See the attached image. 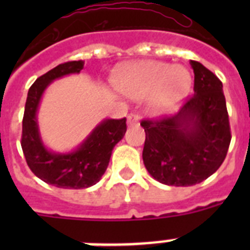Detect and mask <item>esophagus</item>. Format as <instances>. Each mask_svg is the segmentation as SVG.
I'll return each mask as SVG.
<instances>
[{"instance_id": "esophagus-1", "label": "esophagus", "mask_w": 250, "mask_h": 250, "mask_svg": "<svg viewBox=\"0 0 250 250\" xmlns=\"http://www.w3.org/2000/svg\"><path fill=\"white\" fill-rule=\"evenodd\" d=\"M139 122H140V115L139 114H131V115H128V118H127V125L131 127V125H139Z\"/></svg>"}]
</instances>
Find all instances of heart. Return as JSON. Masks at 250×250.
Masks as SVG:
<instances>
[{"mask_svg":"<svg viewBox=\"0 0 250 250\" xmlns=\"http://www.w3.org/2000/svg\"><path fill=\"white\" fill-rule=\"evenodd\" d=\"M114 85L132 100H143L152 94V107L166 113L188 96L192 76L184 66H171L156 60L137 61L127 64L114 76Z\"/></svg>","mask_w":250,"mask_h":250,"instance_id":"b5f03b06","label":"heart"}]
</instances>
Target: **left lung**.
<instances>
[{
  "instance_id": "8db88e82",
  "label": "left lung",
  "mask_w": 250,
  "mask_h": 250,
  "mask_svg": "<svg viewBox=\"0 0 250 250\" xmlns=\"http://www.w3.org/2000/svg\"><path fill=\"white\" fill-rule=\"evenodd\" d=\"M194 94L172 117L143 121V161L153 178L174 187L194 186L221 167L231 143L222 82L196 61Z\"/></svg>"
}]
</instances>
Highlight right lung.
I'll return each instance as SVG.
<instances>
[{"label": "right lung", "mask_w": 250, "mask_h": 250, "mask_svg": "<svg viewBox=\"0 0 250 250\" xmlns=\"http://www.w3.org/2000/svg\"><path fill=\"white\" fill-rule=\"evenodd\" d=\"M84 61L58 64L31 85L27 96L21 131V149L27 165L37 178L58 188L82 189L100 182L109 165L114 146L123 139L127 125L123 119H104L72 152L49 150L41 140L37 110L45 89L54 80L79 74Z\"/></svg>", "instance_id": "right-lung-1"}]
</instances>
